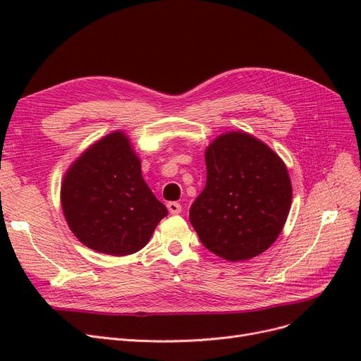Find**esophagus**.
<instances>
[{
	"instance_id": "34e87169",
	"label": "esophagus",
	"mask_w": 361,
	"mask_h": 361,
	"mask_svg": "<svg viewBox=\"0 0 361 361\" xmlns=\"http://www.w3.org/2000/svg\"><path fill=\"white\" fill-rule=\"evenodd\" d=\"M167 207H169L170 214H173V215H176V214H180V212H182V206H180L178 202H169V203H167Z\"/></svg>"
}]
</instances>
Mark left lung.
Wrapping results in <instances>:
<instances>
[{"label":"left lung","instance_id":"1","mask_svg":"<svg viewBox=\"0 0 361 361\" xmlns=\"http://www.w3.org/2000/svg\"><path fill=\"white\" fill-rule=\"evenodd\" d=\"M206 185L190 209L202 244L238 262L274 244L292 203L285 162L265 143L243 130L215 138L204 152Z\"/></svg>","mask_w":361,"mask_h":361}]
</instances>
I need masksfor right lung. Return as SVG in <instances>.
I'll list each match as a JSON object with an SVG mask.
<instances>
[{
	"instance_id": "obj_1",
	"label": "right lung",
	"mask_w": 361,
	"mask_h": 361,
	"mask_svg": "<svg viewBox=\"0 0 361 361\" xmlns=\"http://www.w3.org/2000/svg\"><path fill=\"white\" fill-rule=\"evenodd\" d=\"M61 207L80 243L111 256L143 248L169 214L141 176V162L120 130L96 141L69 167Z\"/></svg>"
}]
</instances>
